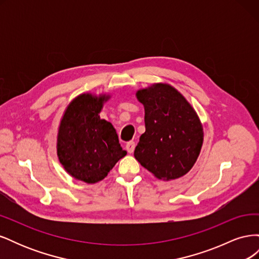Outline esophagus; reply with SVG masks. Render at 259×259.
Here are the masks:
<instances>
[{
  "instance_id": "obj_1",
  "label": "esophagus",
  "mask_w": 259,
  "mask_h": 259,
  "mask_svg": "<svg viewBox=\"0 0 259 259\" xmlns=\"http://www.w3.org/2000/svg\"><path fill=\"white\" fill-rule=\"evenodd\" d=\"M126 150L128 153H133L135 150V143L134 142H128L126 144Z\"/></svg>"
}]
</instances>
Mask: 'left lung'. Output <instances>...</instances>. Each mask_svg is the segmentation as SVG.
I'll use <instances>...</instances> for the list:
<instances>
[{
    "instance_id": "left-lung-1",
    "label": "left lung",
    "mask_w": 259,
    "mask_h": 259,
    "mask_svg": "<svg viewBox=\"0 0 259 259\" xmlns=\"http://www.w3.org/2000/svg\"><path fill=\"white\" fill-rule=\"evenodd\" d=\"M145 107L146 132L134 156L159 179L186 175L197 161L203 128L197 112L173 86L154 84L136 93Z\"/></svg>"
}]
</instances>
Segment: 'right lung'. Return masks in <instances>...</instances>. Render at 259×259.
Wrapping results in <instances>:
<instances>
[{
    "label": "right lung",
    "mask_w": 259,
    "mask_h": 259,
    "mask_svg": "<svg viewBox=\"0 0 259 259\" xmlns=\"http://www.w3.org/2000/svg\"><path fill=\"white\" fill-rule=\"evenodd\" d=\"M109 97L77 96L67 107L59 125L58 159L70 175L88 184L103 180L126 155L112 124L99 116Z\"/></svg>",
    "instance_id": "1"
}]
</instances>
